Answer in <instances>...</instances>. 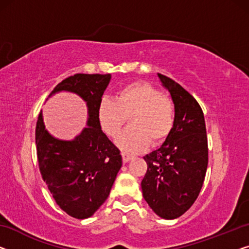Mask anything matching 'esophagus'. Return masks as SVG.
Instances as JSON below:
<instances>
[{
  "instance_id": "obj_1",
  "label": "esophagus",
  "mask_w": 249,
  "mask_h": 249,
  "mask_svg": "<svg viewBox=\"0 0 249 249\" xmlns=\"http://www.w3.org/2000/svg\"><path fill=\"white\" fill-rule=\"evenodd\" d=\"M122 158H123V162L124 163H127L128 161H131L132 159H133L132 155H129L127 153H122Z\"/></svg>"
}]
</instances>
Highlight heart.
<instances>
[{"label":"heart","mask_w":249,"mask_h":249,"mask_svg":"<svg viewBox=\"0 0 249 249\" xmlns=\"http://www.w3.org/2000/svg\"><path fill=\"white\" fill-rule=\"evenodd\" d=\"M97 116L103 132L113 139L120 135L128 118L131 127L116 143L123 151L136 153L148 143L155 146L164 142L173 128L176 110L169 97L145 81H136L122 87L113 101L103 98Z\"/></svg>","instance_id":"1"}]
</instances>
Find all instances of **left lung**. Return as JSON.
I'll return each mask as SVG.
<instances>
[{
	"instance_id": "1",
	"label": "left lung",
	"mask_w": 249,
	"mask_h": 249,
	"mask_svg": "<svg viewBox=\"0 0 249 249\" xmlns=\"http://www.w3.org/2000/svg\"><path fill=\"white\" fill-rule=\"evenodd\" d=\"M171 95L176 117L162 145L144 157L147 171L142 192L148 206L163 219H176L190 208L201 190L208 166L205 116L198 102L170 78L158 73Z\"/></svg>"
}]
</instances>
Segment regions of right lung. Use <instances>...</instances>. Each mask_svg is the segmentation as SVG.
Instances as JSON below:
<instances>
[{"label": "right lung", "instance_id": "1", "mask_svg": "<svg viewBox=\"0 0 249 249\" xmlns=\"http://www.w3.org/2000/svg\"><path fill=\"white\" fill-rule=\"evenodd\" d=\"M112 79L106 75L76 73L62 80L49 98L61 91L75 94L86 103V127L72 140H60L46 128L42 112L36 127L40 172L57 205L73 218L91 217L108 198L120 169L122 155L102 131L97 110Z\"/></svg>", "mask_w": 249, "mask_h": 249}]
</instances>
